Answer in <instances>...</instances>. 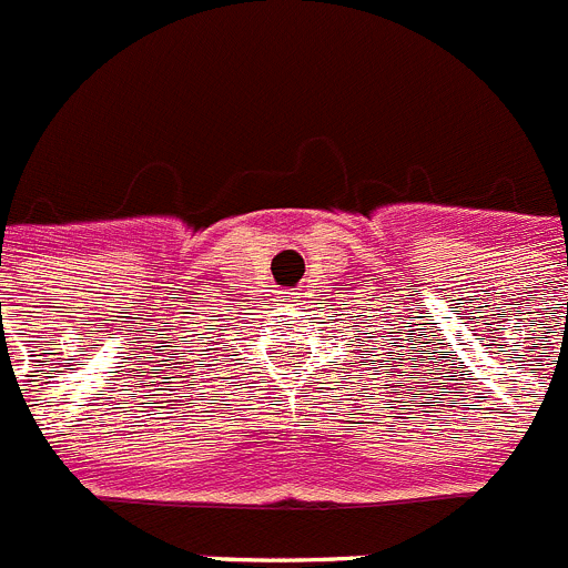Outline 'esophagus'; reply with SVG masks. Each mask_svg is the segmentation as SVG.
I'll use <instances>...</instances> for the list:
<instances>
[{"label":"esophagus","instance_id":"esophagus-1","mask_svg":"<svg viewBox=\"0 0 568 568\" xmlns=\"http://www.w3.org/2000/svg\"><path fill=\"white\" fill-rule=\"evenodd\" d=\"M283 305H303V300H300V288H291V291H283Z\"/></svg>","mask_w":568,"mask_h":568}]
</instances>
